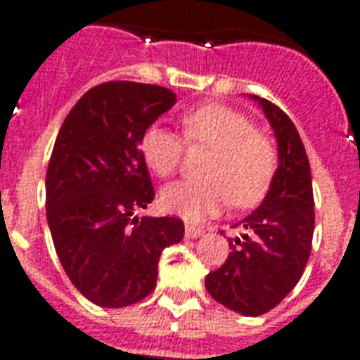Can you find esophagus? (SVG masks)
<instances>
[{
	"label": "esophagus",
	"mask_w": 360,
	"mask_h": 360,
	"mask_svg": "<svg viewBox=\"0 0 360 360\" xmlns=\"http://www.w3.org/2000/svg\"><path fill=\"white\" fill-rule=\"evenodd\" d=\"M205 233L202 226H194V224H186L185 226V237L186 239H194V237H200Z\"/></svg>",
	"instance_id": "esophagus-1"
}]
</instances>
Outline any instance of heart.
<instances>
[{
    "label": "heart",
    "mask_w": 360,
    "mask_h": 360,
    "mask_svg": "<svg viewBox=\"0 0 360 360\" xmlns=\"http://www.w3.org/2000/svg\"><path fill=\"white\" fill-rule=\"evenodd\" d=\"M181 124L186 143L209 147L211 155L202 168L205 181L164 188V211L186 220H202L228 202L233 207L250 209L265 200L278 169V153L273 140L254 129L246 115L222 104H205L183 114ZM183 138L158 123L143 130L141 155L158 177L177 174L185 155Z\"/></svg>",
    "instance_id": "obj_1"
}]
</instances>
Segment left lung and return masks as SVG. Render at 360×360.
<instances>
[{"label": "left lung", "instance_id": "obj_1", "mask_svg": "<svg viewBox=\"0 0 360 360\" xmlns=\"http://www.w3.org/2000/svg\"><path fill=\"white\" fill-rule=\"evenodd\" d=\"M252 98L271 121L280 166L262 205L233 226L246 233L228 239V259L205 276V288L214 301L233 312L262 316L273 310L304 273L316 217L310 162L295 124L267 98Z\"/></svg>", "mask_w": 360, "mask_h": 360}]
</instances>
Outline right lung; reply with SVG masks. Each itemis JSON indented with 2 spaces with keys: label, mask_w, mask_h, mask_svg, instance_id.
<instances>
[{
  "label": "right lung",
  "mask_w": 360,
  "mask_h": 360,
  "mask_svg": "<svg viewBox=\"0 0 360 360\" xmlns=\"http://www.w3.org/2000/svg\"><path fill=\"white\" fill-rule=\"evenodd\" d=\"M174 104L166 87L104 82L84 93L53 143L48 226L70 282L98 307L146 299L162 250L185 236L181 219L134 214L155 200L141 134Z\"/></svg>",
  "instance_id": "1"
}]
</instances>
